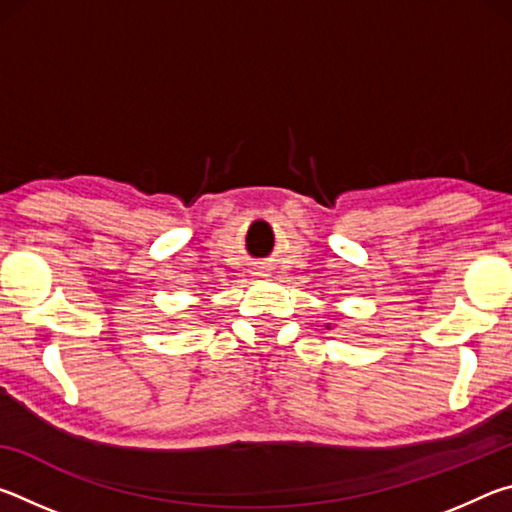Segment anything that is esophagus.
<instances>
[{
	"mask_svg": "<svg viewBox=\"0 0 512 512\" xmlns=\"http://www.w3.org/2000/svg\"><path fill=\"white\" fill-rule=\"evenodd\" d=\"M268 273H271V268H266V266L255 268V275H259V277H268Z\"/></svg>",
	"mask_w": 512,
	"mask_h": 512,
	"instance_id": "34e87169",
	"label": "esophagus"
}]
</instances>
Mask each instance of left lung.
<instances>
[{"instance_id": "1", "label": "left lung", "mask_w": 512, "mask_h": 512, "mask_svg": "<svg viewBox=\"0 0 512 512\" xmlns=\"http://www.w3.org/2000/svg\"><path fill=\"white\" fill-rule=\"evenodd\" d=\"M327 329H329V325H327Z\"/></svg>"}]
</instances>
